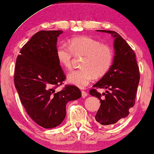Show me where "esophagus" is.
Returning a JSON list of instances; mask_svg holds the SVG:
<instances>
[{"instance_id": "34e87169", "label": "esophagus", "mask_w": 154, "mask_h": 154, "mask_svg": "<svg viewBox=\"0 0 154 154\" xmlns=\"http://www.w3.org/2000/svg\"><path fill=\"white\" fill-rule=\"evenodd\" d=\"M81 94H82V97H83V98H85L88 96V93L85 91H84V90H82Z\"/></svg>"}]
</instances>
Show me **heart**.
Returning <instances> with one entry per match:
<instances>
[{
  "label": "heart",
  "mask_w": 154,
  "mask_h": 154,
  "mask_svg": "<svg viewBox=\"0 0 154 154\" xmlns=\"http://www.w3.org/2000/svg\"><path fill=\"white\" fill-rule=\"evenodd\" d=\"M58 62L63 68L70 70L74 56H83L82 68L69 73V83L83 88L94 78L104 76L110 70L113 60V51L110 46L90 36H78L69 39L68 45L62 43L56 50Z\"/></svg>",
  "instance_id": "heart-1"
}]
</instances>
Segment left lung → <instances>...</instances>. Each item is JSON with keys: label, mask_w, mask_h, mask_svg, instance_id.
<instances>
[{"label": "left lung", "mask_w": 154, "mask_h": 154, "mask_svg": "<svg viewBox=\"0 0 154 154\" xmlns=\"http://www.w3.org/2000/svg\"><path fill=\"white\" fill-rule=\"evenodd\" d=\"M97 31L111 33L115 38V56L110 70L90 90V94L97 97L101 102L95 120L101 125H108L117 123L130 113L129 109L135 103L140 74L135 53L127 42L116 31ZM96 88L108 90L101 94Z\"/></svg>", "instance_id": "left-lung-1"}]
</instances>
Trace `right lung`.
I'll return each instance as SVG.
<instances>
[{
	"instance_id": "right-lung-1",
	"label": "right lung",
	"mask_w": 154,
	"mask_h": 154,
	"mask_svg": "<svg viewBox=\"0 0 154 154\" xmlns=\"http://www.w3.org/2000/svg\"><path fill=\"white\" fill-rule=\"evenodd\" d=\"M62 31H41L23 46L16 60L14 85L31 119L45 128H55L66 116V105L79 99L76 86L56 88L66 79L56 55L57 37Z\"/></svg>"
}]
</instances>
